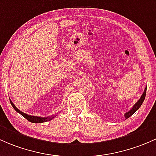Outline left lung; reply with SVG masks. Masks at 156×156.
<instances>
[{"label": "left lung", "instance_id": "1", "mask_svg": "<svg viewBox=\"0 0 156 156\" xmlns=\"http://www.w3.org/2000/svg\"><path fill=\"white\" fill-rule=\"evenodd\" d=\"M146 93H147V87H146L145 89H144V93H143L142 95H141L140 98L139 100L137 101V102L134 104V107H132V109H131V110H129L128 112H127V113H125V118H126V119H127L128 118H129L130 116H131V115H132L133 114L135 113L138 109L140 107V106L142 105L143 102H144V99H145Z\"/></svg>", "mask_w": 156, "mask_h": 156}]
</instances>
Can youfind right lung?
<instances>
[{"label": "right lung", "instance_id": "add662e5", "mask_svg": "<svg viewBox=\"0 0 156 156\" xmlns=\"http://www.w3.org/2000/svg\"><path fill=\"white\" fill-rule=\"evenodd\" d=\"M10 104L12 106V107L14 108V110L17 112V113H20L21 115H22L23 117H25L27 120L30 122L32 123H41V122H45L49 121V120H52V119L54 118V115H50V116L48 117H39V116H35V115H28V114L23 113V112L20 111L15 105L14 104L10 101Z\"/></svg>", "mask_w": 156, "mask_h": 156}]
</instances>
